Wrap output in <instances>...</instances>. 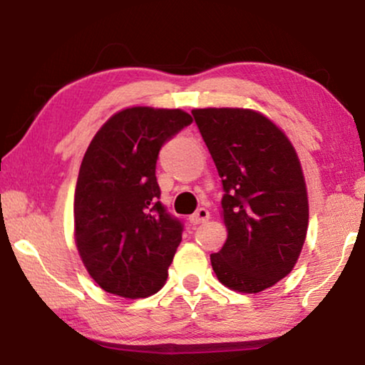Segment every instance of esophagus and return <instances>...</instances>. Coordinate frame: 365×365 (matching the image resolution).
Listing matches in <instances>:
<instances>
[{"mask_svg": "<svg viewBox=\"0 0 365 365\" xmlns=\"http://www.w3.org/2000/svg\"><path fill=\"white\" fill-rule=\"evenodd\" d=\"M208 218H210V212H208L207 208H198L195 213H192V215L188 217V220H190L193 225H198V223H205Z\"/></svg>", "mask_w": 365, "mask_h": 365, "instance_id": "34e87169", "label": "esophagus"}]
</instances>
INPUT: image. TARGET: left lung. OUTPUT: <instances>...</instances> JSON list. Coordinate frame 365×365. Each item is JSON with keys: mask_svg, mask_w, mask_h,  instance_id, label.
I'll list each match as a JSON object with an SVG mask.
<instances>
[{"mask_svg": "<svg viewBox=\"0 0 365 365\" xmlns=\"http://www.w3.org/2000/svg\"><path fill=\"white\" fill-rule=\"evenodd\" d=\"M222 178L228 230L212 269L228 289L257 294L290 274L309 225L299 157L279 126L244 108L192 110Z\"/></svg>", "mask_w": 365, "mask_h": 365, "instance_id": "left-lung-1", "label": "left lung"}]
</instances>
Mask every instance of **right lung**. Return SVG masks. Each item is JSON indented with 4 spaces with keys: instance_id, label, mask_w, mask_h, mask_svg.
<instances>
[{
    "instance_id": "obj_1",
    "label": "right lung",
    "mask_w": 365,
    "mask_h": 365,
    "mask_svg": "<svg viewBox=\"0 0 365 365\" xmlns=\"http://www.w3.org/2000/svg\"><path fill=\"white\" fill-rule=\"evenodd\" d=\"M182 110L133 106L115 113L91 140L75 190V240L105 292L142 299L168 277L183 223L160 202V148L192 123Z\"/></svg>"
}]
</instances>
